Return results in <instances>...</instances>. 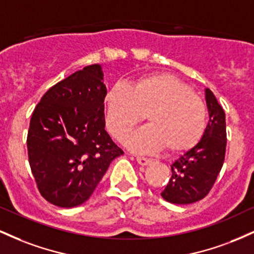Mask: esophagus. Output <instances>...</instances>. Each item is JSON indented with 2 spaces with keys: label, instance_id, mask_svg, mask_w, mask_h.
Returning a JSON list of instances; mask_svg holds the SVG:
<instances>
[{
  "label": "esophagus",
  "instance_id": "34e87169",
  "mask_svg": "<svg viewBox=\"0 0 254 254\" xmlns=\"http://www.w3.org/2000/svg\"><path fill=\"white\" fill-rule=\"evenodd\" d=\"M136 161L138 162L139 165L144 166V165L149 164L150 159H149V157H145V156H136Z\"/></svg>",
  "mask_w": 254,
  "mask_h": 254
}]
</instances>
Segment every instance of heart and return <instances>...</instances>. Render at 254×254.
<instances>
[{"instance_id":"b5f03b06","label":"heart","mask_w":254,"mask_h":254,"mask_svg":"<svg viewBox=\"0 0 254 254\" xmlns=\"http://www.w3.org/2000/svg\"><path fill=\"white\" fill-rule=\"evenodd\" d=\"M106 127L117 141L143 121L148 124L133 133L129 145L148 151L166 147L170 153L191 150L199 143L208 125L205 104L183 81L168 74H150L116 83L105 95Z\"/></svg>"}]
</instances>
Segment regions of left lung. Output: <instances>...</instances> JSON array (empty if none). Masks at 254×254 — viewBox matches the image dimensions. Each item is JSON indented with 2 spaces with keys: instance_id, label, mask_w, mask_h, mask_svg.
Returning <instances> with one entry per match:
<instances>
[{
  "instance_id": "obj_1",
  "label": "left lung",
  "mask_w": 254,
  "mask_h": 254,
  "mask_svg": "<svg viewBox=\"0 0 254 254\" xmlns=\"http://www.w3.org/2000/svg\"><path fill=\"white\" fill-rule=\"evenodd\" d=\"M209 123L203 138L171 165L172 177L164 199L174 204H190L203 199L216 182L226 156V113L214 93L205 89Z\"/></svg>"
}]
</instances>
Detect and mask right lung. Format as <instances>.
Returning <instances> with one entry per match:
<instances>
[{
  "label": "right lung",
  "mask_w": 254,
  "mask_h": 254,
  "mask_svg": "<svg viewBox=\"0 0 254 254\" xmlns=\"http://www.w3.org/2000/svg\"><path fill=\"white\" fill-rule=\"evenodd\" d=\"M106 92L101 66L92 64L52 86L32 113L28 162L40 194L54 205L86 202L124 154L105 130Z\"/></svg>",
  "instance_id": "add662e5"
}]
</instances>
